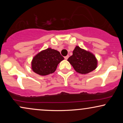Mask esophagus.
<instances>
[{
    "label": "esophagus",
    "mask_w": 123,
    "mask_h": 123,
    "mask_svg": "<svg viewBox=\"0 0 123 123\" xmlns=\"http://www.w3.org/2000/svg\"><path fill=\"white\" fill-rule=\"evenodd\" d=\"M68 58H69V55H66V57H65V60H68Z\"/></svg>",
    "instance_id": "1"
}]
</instances>
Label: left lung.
<instances>
[{"instance_id": "8db88e82", "label": "left lung", "mask_w": 123, "mask_h": 123, "mask_svg": "<svg viewBox=\"0 0 123 123\" xmlns=\"http://www.w3.org/2000/svg\"><path fill=\"white\" fill-rule=\"evenodd\" d=\"M77 72L87 74L95 70L97 67V60L90 52L76 46L73 55L68 59Z\"/></svg>"}]
</instances>
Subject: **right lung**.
I'll return each instance as SVG.
<instances>
[{"instance_id":"right-lung-1","label":"right lung","mask_w":123,"mask_h":123,"mask_svg":"<svg viewBox=\"0 0 123 123\" xmlns=\"http://www.w3.org/2000/svg\"><path fill=\"white\" fill-rule=\"evenodd\" d=\"M63 60L64 58L60 52L48 48L33 57L32 61V69L39 75H48L54 72L58 63Z\"/></svg>"}]
</instances>
